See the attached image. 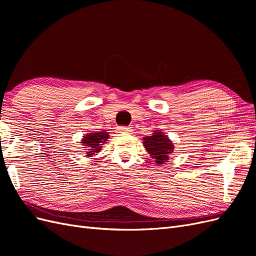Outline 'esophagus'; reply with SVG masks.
<instances>
[{
  "label": "esophagus",
  "mask_w": 256,
  "mask_h": 256,
  "mask_svg": "<svg viewBox=\"0 0 256 256\" xmlns=\"http://www.w3.org/2000/svg\"><path fill=\"white\" fill-rule=\"evenodd\" d=\"M118 131L120 132H130L131 128L127 127V126H120V127H118Z\"/></svg>",
  "instance_id": "obj_1"
}]
</instances>
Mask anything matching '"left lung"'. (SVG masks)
<instances>
[{
	"instance_id": "1",
	"label": "left lung",
	"mask_w": 256,
	"mask_h": 256,
	"mask_svg": "<svg viewBox=\"0 0 256 256\" xmlns=\"http://www.w3.org/2000/svg\"><path fill=\"white\" fill-rule=\"evenodd\" d=\"M143 140L145 148L148 152L152 158L156 160L157 164H164L168 159V154H172L174 148L168 138H166V136L160 132V131H157L152 136H145Z\"/></svg>"
}]
</instances>
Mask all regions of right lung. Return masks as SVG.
Returning a JSON list of instances; mask_svg holds the SVG:
<instances>
[{
    "label": "right lung",
    "mask_w": 256,
    "mask_h": 256,
    "mask_svg": "<svg viewBox=\"0 0 256 256\" xmlns=\"http://www.w3.org/2000/svg\"><path fill=\"white\" fill-rule=\"evenodd\" d=\"M109 138L108 132H104V131H97V132H92L84 136L82 140V145H84L88 148V154L86 156H92L95 152H98L102 148V143L106 141V138Z\"/></svg>",
    "instance_id": "right-lung-1"
}]
</instances>
